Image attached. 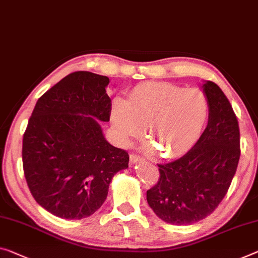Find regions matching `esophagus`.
I'll return each mask as SVG.
<instances>
[{"instance_id":"1","label":"esophagus","mask_w":258,"mask_h":258,"mask_svg":"<svg viewBox=\"0 0 258 258\" xmlns=\"http://www.w3.org/2000/svg\"><path fill=\"white\" fill-rule=\"evenodd\" d=\"M142 160H143V158L138 156V154H136V153L130 154V162H132V164H136V162H140Z\"/></svg>"}]
</instances>
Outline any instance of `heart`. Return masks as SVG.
<instances>
[{
  "label": "heart",
  "instance_id": "1",
  "mask_svg": "<svg viewBox=\"0 0 258 258\" xmlns=\"http://www.w3.org/2000/svg\"><path fill=\"white\" fill-rule=\"evenodd\" d=\"M210 102L198 88L172 83L137 85L129 100L116 99L110 121L122 142L128 143L146 133L152 141L146 150H160L164 158H176L188 152L208 123Z\"/></svg>",
  "mask_w": 258,
  "mask_h": 258
}]
</instances>
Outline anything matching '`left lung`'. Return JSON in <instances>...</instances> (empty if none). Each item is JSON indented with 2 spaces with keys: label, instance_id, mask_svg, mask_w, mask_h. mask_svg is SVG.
Here are the masks:
<instances>
[{
  "label": "left lung",
  "instance_id": "left-lung-1",
  "mask_svg": "<svg viewBox=\"0 0 258 258\" xmlns=\"http://www.w3.org/2000/svg\"><path fill=\"white\" fill-rule=\"evenodd\" d=\"M210 102L208 125L179 159L158 164L160 177L146 191L154 213L166 223L191 225L215 211L232 183L240 159V129L227 97L216 83L203 85Z\"/></svg>",
  "mask_w": 258,
  "mask_h": 258
}]
</instances>
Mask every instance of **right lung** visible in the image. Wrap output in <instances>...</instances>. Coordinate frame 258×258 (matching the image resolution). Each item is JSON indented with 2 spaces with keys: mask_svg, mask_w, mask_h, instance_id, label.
<instances>
[{
  "mask_svg": "<svg viewBox=\"0 0 258 258\" xmlns=\"http://www.w3.org/2000/svg\"><path fill=\"white\" fill-rule=\"evenodd\" d=\"M109 78L75 71L38 99L23 137V168L39 205L63 219L90 217L129 154L105 140Z\"/></svg>",
  "mask_w": 258,
  "mask_h": 258,
  "instance_id": "right-lung-1",
  "label": "right lung"
}]
</instances>
